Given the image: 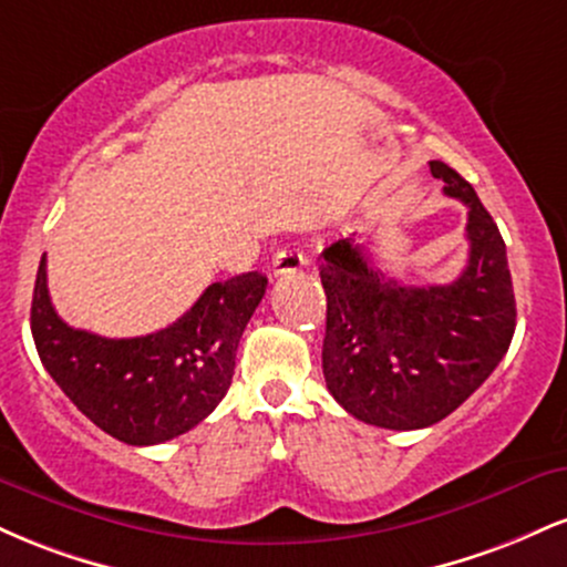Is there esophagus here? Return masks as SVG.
<instances>
[{
    "label": "esophagus",
    "mask_w": 567,
    "mask_h": 567,
    "mask_svg": "<svg viewBox=\"0 0 567 567\" xmlns=\"http://www.w3.org/2000/svg\"><path fill=\"white\" fill-rule=\"evenodd\" d=\"M303 264V256L296 247H282V250H277L275 258H271V271H275V277L292 275V271H301Z\"/></svg>",
    "instance_id": "1"
}]
</instances>
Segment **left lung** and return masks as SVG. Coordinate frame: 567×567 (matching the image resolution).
<instances>
[{
	"mask_svg": "<svg viewBox=\"0 0 567 567\" xmlns=\"http://www.w3.org/2000/svg\"><path fill=\"white\" fill-rule=\"evenodd\" d=\"M445 194L470 207V261L451 285L408 288L338 239L322 250L328 296L322 373L354 419L381 429H424L483 386L509 349L517 303L506 245L470 181L429 162Z\"/></svg>",
	"mask_w": 567,
	"mask_h": 567,
	"instance_id": "left-lung-1",
	"label": "left lung"
}]
</instances>
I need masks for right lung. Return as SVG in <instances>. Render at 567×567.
<instances>
[{"label": "right lung", "mask_w": 567, "mask_h": 567, "mask_svg": "<svg viewBox=\"0 0 567 567\" xmlns=\"http://www.w3.org/2000/svg\"><path fill=\"white\" fill-rule=\"evenodd\" d=\"M264 292L266 277L247 271L213 282L157 333L103 338L58 317L42 256L31 336L44 370L97 429L127 445H159L197 426L229 392L239 338Z\"/></svg>", "instance_id": "right-lung-1"}]
</instances>
